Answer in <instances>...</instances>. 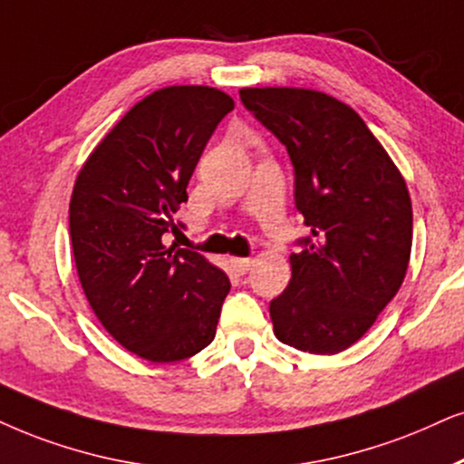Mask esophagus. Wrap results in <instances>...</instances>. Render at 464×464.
<instances>
[{
    "instance_id": "1",
    "label": "esophagus",
    "mask_w": 464,
    "mask_h": 464,
    "mask_svg": "<svg viewBox=\"0 0 464 464\" xmlns=\"http://www.w3.org/2000/svg\"><path fill=\"white\" fill-rule=\"evenodd\" d=\"M228 261H231V267L236 269L237 274H246L252 267V263H255L252 259H244V256H231Z\"/></svg>"
}]
</instances>
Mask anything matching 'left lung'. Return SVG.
I'll return each mask as SVG.
<instances>
[{"label":"left lung","instance_id":"obj_1","mask_svg":"<svg viewBox=\"0 0 464 464\" xmlns=\"http://www.w3.org/2000/svg\"><path fill=\"white\" fill-rule=\"evenodd\" d=\"M244 107L278 137L310 236L269 304L280 343L314 355L349 349L401 289L413 242L407 181L349 104L304 87H242Z\"/></svg>","mask_w":464,"mask_h":464}]
</instances>
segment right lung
Wrapping results in <instances>:
<instances>
[{
    "label": "right lung",
    "mask_w": 464,
    "mask_h": 464,
    "mask_svg": "<svg viewBox=\"0 0 464 464\" xmlns=\"http://www.w3.org/2000/svg\"><path fill=\"white\" fill-rule=\"evenodd\" d=\"M236 102L208 85H171L134 104L76 175L70 239L93 314L121 347L154 363L179 362L212 343L231 283L164 233L188 201L209 137Z\"/></svg>",
    "instance_id": "add662e5"
}]
</instances>
